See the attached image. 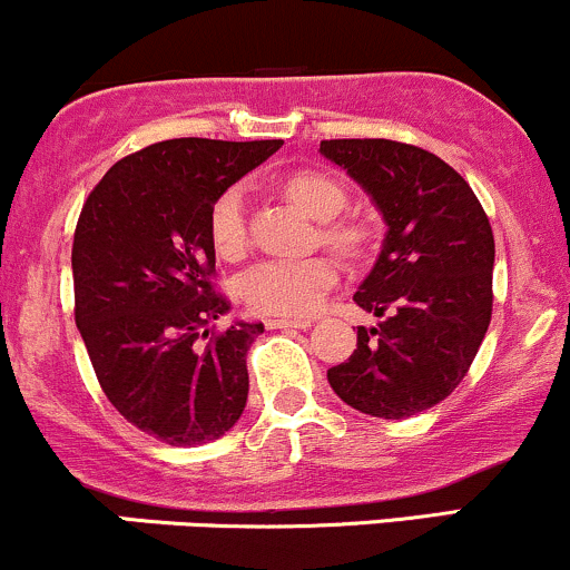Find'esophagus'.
I'll return each instance as SVG.
<instances>
[{"instance_id":"1","label":"esophagus","mask_w":570,"mask_h":570,"mask_svg":"<svg viewBox=\"0 0 570 570\" xmlns=\"http://www.w3.org/2000/svg\"><path fill=\"white\" fill-rule=\"evenodd\" d=\"M268 328H302V332H307L312 326V321H302V317H268L266 321Z\"/></svg>"}]
</instances>
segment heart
Masks as SVG:
<instances>
[{
    "label": "heart",
    "instance_id": "1",
    "mask_svg": "<svg viewBox=\"0 0 570 570\" xmlns=\"http://www.w3.org/2000/svg\"><path fill=\"white\" fill-rule=\"evenodd\" d=\"M285 193L293 204L315 219H332L345 206V189L328 176L302 170L285 179ZM212 244L223 258H238L247 247V217H244V193L238 187L225 189L214 200L209 214ZM326 238L336 247L353 249L358 230L347 223H328ZM336 261L328 255L312 258H272L255 263L238 279V293L249 309L263 315L302 317L321 307L323 296L336 283Z\"/></svg>",
    "mask_w": 570,
    "mask_h": 570
}]
</instances>
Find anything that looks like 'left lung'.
<instances>
[{"mask_svg": "<svg viewBox=\"0 0 570 570\" xmlns=\"http://www.w3.org/2000/svg\"><path fill=\"white\" fill-rule=\"evenodd\" d=\"M385 223L375 266L353 302L384 317L358 326L356 351L328 370L345 405L407 419L462 383L492 321L494 236L468 181L419 146L385 138L321 140Z\"/></svg>", "mask_w": 570, "mask_h": 570, "instance_id": "left-lung-1", "label": "left lung"}]
</instances>
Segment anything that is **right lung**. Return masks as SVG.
<instances>
[{"label":"right lung","mask_w":570,"mask_h":570,"mask_svg":"<svg viewBox=\"0 0 570 570\" xmlns=\"http://www.w3.org/2000/svg\"><path fill=\"white\" fill-rule=\"evenodd\" d=\"M283 140L174 138L125 157L91 189L72 238L76 326L111 405L168 445L223 438L249 394L263 323L214 293V200Z\"/></svg>","instance_id":"1"}]
</instances>
